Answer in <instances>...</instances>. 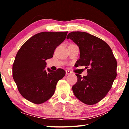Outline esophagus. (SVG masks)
<instances>
[{
	"label": "esophagus",
	"mask_w": 129,
	"mask_h": 129,
	"mask_svg": "<svg viewBox=\"0 0 129 129\" xmlns=\"http://www.w3.org/2000/svg\"><path fill=\"white\" fill-rule=\"evenodd\" d=\"M65 72H66V75H70V74H71L72 72L70 71H68V70H67V71H65Z\"/></svg>",
	"instance_id": "obj_1"
}]
</instances>
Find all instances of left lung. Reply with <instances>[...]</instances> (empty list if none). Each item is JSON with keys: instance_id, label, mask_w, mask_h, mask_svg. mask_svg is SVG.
I'll list each match as a JSON object with an SVG mask.
<instances>
[{"instance_id": "obj_1", "label": "left lung", "mask_w": 129, "mask_h": 129, "mask_svg": "<svg viewBox=\"0 0 129 129\" xmlns=\"http://www.w3.org/2000/svg\"><path fill=\"white\" fill-rule=\"evenodd\" d=\"M70 39L79 47L78 66H85L88 75L76 74L77 81L72 86L77 99L86 105H94L105 97L117 77V62L112 49L102 39L84 32H72Z\"/></svg>"}]
</instances>
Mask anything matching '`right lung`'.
<instances>
[{
	"label": "right lung",
	"instance_id": "add662e5",
	"mask_svg": "<svg viewBox=\"0 0 129 129\" xmlns=\"http://www.w3.org/2000/svg\"><path fill=\"white\" fill-rule=\"evenodd\" d=\"M68 32H42L24 43L16 54L12 66V77L21 95L36 104L47 101L53 95L56 84L65 71L45 70L47 59L66 38Z\"/></svg>",
	"mask_w": 129,
	"mask_h": 129
}]
</instances>
